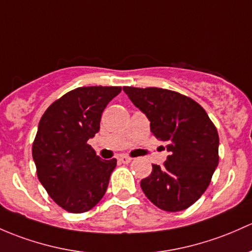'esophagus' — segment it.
<instances>
[{
	"label": "esophagus",
	"instance_id": "34e87169",
	"mask_svg": "<svg viewBox=\"0 0 252 252\" xmlns=\"http://www.w3.org/2000/svg\"><path fill=\"white\" fill-rule=\"evenodd\" d=\"M118 160L121 161V163H123V164H128V163H130V161H131V158L128 157V156H119Z\"/></svg>",
	"mask_w": 252,
	"mask_h": 252
}]
</instances>
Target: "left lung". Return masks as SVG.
<instances>
[{
    "label": "left lung",
    "instance_id": "obj_1",
    "mask_svg": "<svg viewBox=\"0 0 252 252\" xmlns=\"http://www.w3.org/2000/svg\"><path fill=\"white\" fill-rule=\"evenodd\" d=\"M123 91L170 153L163 166L152 164V173L140 186L161 210H185L202 197L219 164L215 126L202 106L180 93L153 87Z\"/></svg>",
    "mask_w": 252,
    "mask_h": 252
}]
</instances>
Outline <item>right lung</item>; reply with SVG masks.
<instances>
[{
  "instance_id": "1",
  "label": "right lung",
  "mask_w": 252,
  "mask_h": 252,
  "mask_svg": "<svg viewBox=\"0 0 252 252\" xmlns=\"http://www.w3.org/2000/svg\"><path fill=\"white\" fill-rule=\"evenodd\" d=\"M121 87H81L47 108L32 145L37 176L53 200L68 213L91 210L104 197L117 160L97 157L89 139Z\"/></svg>"
}]
</instances>
